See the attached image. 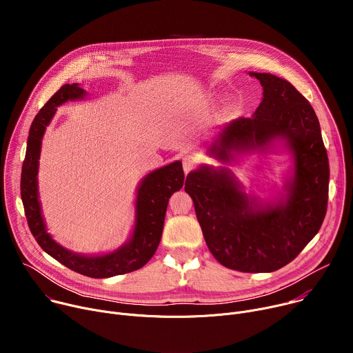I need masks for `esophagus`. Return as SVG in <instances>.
Wrapping results in <instances>:
<instances>
[{"label": "esophagus", "instance_id": "1", "mask_svg": "<svg viewBox=\"0 0 353 353\" xmlns=\"http://www.w3.org/2000/svg\"><path fill=\"white\" fill-rule=\"evenodd\" d=\"M196 165H198V157H196V155L190 154V155H185V157L183 158V169H184L185 173H188L190 170H192Z\"/></svg>", "mask_w": 353, "mask_h": 353}]
</instances>
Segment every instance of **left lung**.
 <instances>
[{"label":"left lung","instance_id":"1","mask_svg":"<svg viewBox=\"0 0 353 353\" xmlns=\"http://www.w3.org/2000/svg\"><path fill=\"white\" fill-rule=\"evenodd\" d=\"M263 86L253 117L228 123L208 146L222 166L188 173L185 192L212 256L240 272H274L319 233L328 201L330 166L319 119L296 88L267 72H248ZM291 155L284 192L263 200L247 194L225 168L245 154L279 148Z\"/></svg>","mask_w":353,"mask_h":353}]
</instances>
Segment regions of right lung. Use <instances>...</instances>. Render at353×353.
<instances>
[{
	"label": "right lung",
	"instance_id": "obj_1",
	"mask_svg": "<svg viewBox=\"0 0 353 353\" xmlns=\"http://www.w3.org/2000/svg\"><path fill=\"white\" fill-rule=\"evenodd\" d=\"M88 94L79 83L61 86L36 114L28 137L26 155L21 174V196L29 229L48 256L67 268L90 278H110L142 268L161 243L169 198L184 183L180 161L148 173L137 187L135 221L128 240L105 254L86 256L57 243L47 232L39 199V159L46 127L52 123L57 108L68 100H82Z\"/></svg>",
	"mask_w": 353,
	"mask_h": 353
}]
</instances>
